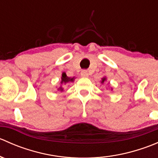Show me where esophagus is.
<instances>
[{
  "label": "esophagus",
  "instance_id": "obj_1",
  "mask_svg": "<svg viewBox=\"0 0 158 158\" xmlns=\"http://www.w3.org/2000/svg\"><path fill=\"white\" fill-rule=\"evenodd\" d=\"M81 76H82V77H88V76H89L88 71H87V70H85V69L82 70V72H81Z\"/></svg>",
  "mask_w": 158,
  "mask_h": 158
}]
</instances>
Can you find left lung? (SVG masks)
I'll return each mask as SVG.
<instances>
[{"label":"left lung","instance_id":"8db88e82","mask_svg":"<svg viewBox=\"0 0 158 158\" xmlns=\"http://www.w3.org/2000/svg\"><path fill=\"white\" fill-rule=\"evenodd\" d=\"M106 78H103V79H102V83H103V82H105V81H106Z\"/></svg>","mask_w":158,"mask_h":158}]
</instances>
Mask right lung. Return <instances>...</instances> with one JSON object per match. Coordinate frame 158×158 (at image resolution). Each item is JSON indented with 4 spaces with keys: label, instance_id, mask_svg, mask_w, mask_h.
I'll list each match as a JSON object with an SVG mask.
<instances>
[{
    "label": "right lung",
    "instance_id": "1",
    "mask_svg": "<svg viewBox=\"0 0 158 158\" xmlns=\"http://www.w3.org/2000/svg\"><path fill=\"white\" fill-rule=\"evenodd\" d=\"M73 81H74V78H69V77H68V76L66 75V73H63V75H62L61 84L69 83V82H73ZM58 90L63 91V89L62 88V87H60V88L58 89Z\"/></svg>",
    "mask_w": 158,
    "mask_h": 158
}]
</instances>
